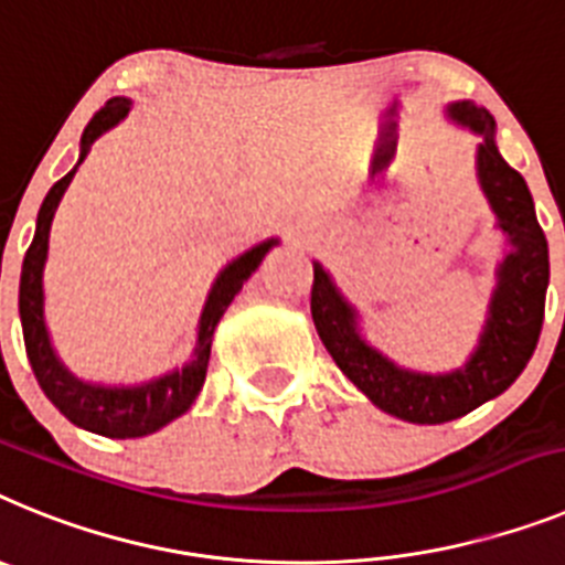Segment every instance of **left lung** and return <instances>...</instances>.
I'll list each match as a JSON object with an SVG mask.
<instances>
[{
    "label": "left lung",
    "instance_id": "obj_1",
    "mask_svg": "<svg viewBox=\"0 0 565 565\" xmlns=\"http://www.w3.org/2000/svg\"><path fill=\"white\" fill-rule=\"evenodd\" d=\"M446 119L480 136L475 179L494 213V227L507 238V255L494 267V289L478 347L466 364L449 372H418L395 364L361 332V312L352 307L330 269L312 262V321L318 338L366 398L386 415L409 424H446L498 398L526 370L543 327L548 287V244L523 175L507 164L494 141L492 113L475 102L446 105Z\"/></svg>",
    "mask_w": 565,
    "mask_h": 565
}]
</instances>
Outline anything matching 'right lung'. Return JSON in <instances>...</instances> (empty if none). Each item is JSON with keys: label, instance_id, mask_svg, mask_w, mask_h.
<instances>
[{"label": "right lung", "instance_id": "add662e5", "mask_svg": "<svg viewBox=\"0 0 565 565\" xmlns=\"http://www.w3.org/2000/svg\"><path fill=\"white\" fill-rule=\"evenodd\" d=\"M134 102L125 96H113L90 121H87L82 141H78V161L67 175L47 190L42 207L36 215V233L24 253L22 278H19V318H22L24 350L33 366L39 386L47 395L53 406L65 415L71 424L82 426L87 431L105 435V438H145L153 435L170 420L181 418L184 412L199 398L204 377H207L210 347H213V332L233 303V298L242 292L244 281L262 267L264 255L278 247V238L255 244L235 255L227 267L218 269L213 287H210L204 307H201L199 327H195V347L190 352V361L184 366L164 372L159 377L141 381V384H96L85 381L76 372L65 366V361L56 355V347L51 341L45 321V264H47V242H51V224L56 215L58 201L71 188L78 164L85 161L87 150L102 134L127 119Z\"/></svg>", "mask_w": 565, "mask_h": 565}]
</instances>
